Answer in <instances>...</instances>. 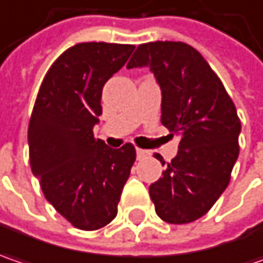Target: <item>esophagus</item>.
Returning a JSON list of instances; mask_svg holds the SVG:
<instances>
[{
  "label": "esophagus",
  "mask_w": 263,
  "mask_h": 263,
  "mask_svg": "<svg viewBox=\"0 0 263 263\" xmlns=\"http://www.w3.org/2000/svg\"><path fill=\"white\" fill-rule=\"evenodd\" d=\"M148 156V150H143V148H137V159H144Z\"/></svg>",
  "instance_id": "34e87169"
}]
</instances>
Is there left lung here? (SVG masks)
<instances>
[{
	"mask_svg": "<svg viewBox=\"0 0 263 263\" xmlns=\"http://www.w3.org/2000/svg\"><path fill=\"white\" fill-rule=\"evenodd\" d=\"M147 67L162 92L161 122L180 135L177 156L148 187L168 223L202 217L229 184L239 153L237 108L209 62L181 41L140 44L126 68ZM161 163V155H155Z\"/></svg>",
	"mask_w": 263,
	"mask_h": 263,
	"instance_id": "obj_1",
	"label": "left lung"
}]
</instances>
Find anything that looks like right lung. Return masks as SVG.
Returning a JSON list of instances; mask_svg holds the SVG:
<instances>
[{
	"instance_id": "1",
	"label": "right lung",
	"mask_w": 263,
	"mask_h": 263,
	"mask_svg": "<svg viewBox=\"0 0 263 263\" xmlns=\"http://www.w3.org/2000/svg\"><path fill=\"white\" fill-rule=\"evenodd\" d=\"M132 44L80 43L47 71L28 128L29 163L41 191L72 226L95 231L117 214L135 147L111 148L93 138L107 80L134 52Z\"/></svg>"
}]
</instances>
